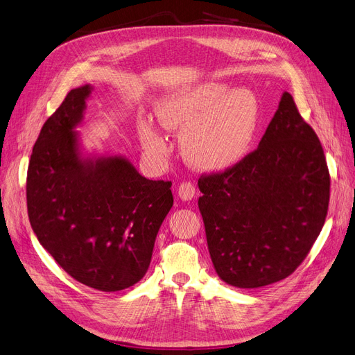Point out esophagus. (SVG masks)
<instances>
[{
    "instance_id": "1",
    "label": "esophagus",
    "mask_w": 355,
    "mask_h": 355,
    "mask_svg": "<svg viewBox=\"0 0 355 355\" xmlns=\"http://www.w3.org/2000/svg\"><path fill=\"white\" fill-rule=\"evenodd\" d=\"M194 194H196V186L191 181H182L178 186V196L182 200H191Z\"/></svg>"
}]
</instances>
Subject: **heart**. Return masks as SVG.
Listing matches in <instances>:
<instances>
[{
    "label": "heart",
    "instance_id": "1",
    "mask_svg": "<svg viewBox=\"0 0 355 355\" xmlns=\"http://www.w3.org/2000/svg\"><path fill=\"white\" fill-rule=\"evenodd\" d=\"M159 121L169 131L182 134V153L205 171H223L246 155L259 121L258 100L252 91L233 89L211 81L190 88L159 106ZM141 141L156 156L169 147L150 122L140 123Z\"/></svg>",
    "mask_w": 355,
    "mask_h": 355
}]
</instances>
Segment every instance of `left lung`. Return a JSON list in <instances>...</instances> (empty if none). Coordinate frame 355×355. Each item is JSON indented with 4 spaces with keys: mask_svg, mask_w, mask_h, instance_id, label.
<instances>
[{
    "mask_svg": "<svg viewBox=\"0 0 355 355\" xmlns=\"http://www.w3.org/2000/svg\"><path fill=\"white\" fill-rule=\"evenodd\" d=\"M198 184L212 264L236 288L291 276L326 221L330 175L323 147L289 93L255 150L224 171L202 174Z\"/></svg>",
    "mask_w": 355,
    "mask_h": 355,
    "instance_id": "8db88e82",
    "label": "left lung"
}]
</instances>
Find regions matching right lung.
<instances>
[{
	"label": "right lung",
	"mask_w": 355,
	"mask_h": 355,
	"mask_svg": "<svg viewBox=\"0 0 355 355\" xmlns=\"http://www.w3.org/2000/svg\"><path fill=\"white\" fill-rule=\"evenodd\" d=\"M89 91L71 89L42 125L28 166V215L40 243L71 277L116 292L150 266L174 203L173 182L147 180L122 157L81 159L73 128Z\"/></svg>",
	"instance_id": "add662e5"
}]
</instances>
